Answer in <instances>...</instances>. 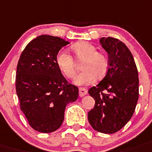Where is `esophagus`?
I'll use <instances>...</instances> for the list:
<instances>
[{
	"label": "esophagus",
	"mask_w": 152,
	"mask_h": 152,
	"mask_svg": "<svg viewBox=\"0 0 152 152\" xmlns=\"http://www.w3.org/2000/svg\"><path fill=\"white\" fill-rule=\"evenodd\" d=\"M87 94V90L85 89V88H80V90H79V96H80V97H83L85 95H86Z\"/></svg>",
	"instance_id": "1"
}]
</instances>
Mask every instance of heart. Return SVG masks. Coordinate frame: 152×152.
<instances>
[{
  "label": "heart",
  "mask_w": 152,
  "mask_h": 152,
  "mask_svg": "<svg viewBox=\"0 0 152 152\" xmlns=\"http://www.w3.org/2000/svg\"><path fill=\"white\" fill-rule=\"evenodd\" d=\"M78 59H86L83 65L84 70L76 76L74 83L76 85L85 86L94 82L96 76L101 77L108 68V59L105 55L97 52V48L89 42H80L72 46ZM58 67L67 78H73L76 72V63L72 56L62 49L56 58Z\"/></svg>",
  "instance_id": "obj_1"
}]
</instances>
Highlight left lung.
Returning <instances> with one entry per match:
<instances>
[{
    "label": "left lung",
    "mask_w": 152,
    "mask_h": 152,
    "mask_svg": "<svg viewBox=\"0 0 152 152\" xmlns=\"http://www.w3.org/2000/svg\"><path fill=\"white\" fill-rule=\"evenodd\" d=\"M108 53V69L104 79L89 90L95 100L88 120L95 131L113 134L133 115L139 96L138 72L134 57L124 43L112 37L101 38Z\"/></svg>",
    "instance_id": "1"
}]
</instances>
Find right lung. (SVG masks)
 Returning a JSON list of instances; mask_svg holds the SVG:
<instances>
[{
  "instance_id": "right-lung-1",
  "label": "right lung",
  "mask_w": 152,
  "mask_h": 152,
  "mask_svg": "<svg viewBox=\"0 0 152 152\" xmlns=\"http://www.w3.org/2000/svg\"><path fill=\"white\" fill-rule=\"evenodd\" d=\"M68 44L58 37L40 35L27 45L18 63L15 86L20 107L29 125L42 133L58 129L66 105L78 98V87L69 83L56 61Z\"/></svg>"
}]
</instances>
